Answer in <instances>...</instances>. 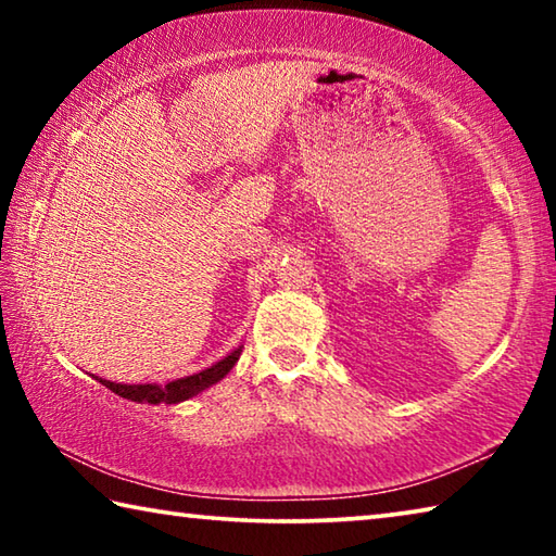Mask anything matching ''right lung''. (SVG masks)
Returning a JSON list of instances; mask_svg holds the SVG:
<instances>
[{"label":"right lung","mask_w":556,"mask_h":556,"mask_svg":"<svg viewBox=\"0 0 556 556\" xmlns=\"http://www.w3.org/2000/svg\"><path fill=\"white\" fill-rule=\"evenodd\" d=\"M240 353H242V348H238V351H232L228 357H223V361L215 363L213 368L201 370V372H195V375H188V378L174 380V382H168V384H119V382H110V380H100V382L105 384L108 390L119 394V397L131 400V402H149V404L166 402V404H176V402H184L188 397H193V394H199L205 388H211V384L223 380L225 375L232 370V365L238 363Z\"/></svg>","instance_id":"right-lung-1"}]
</instances>
